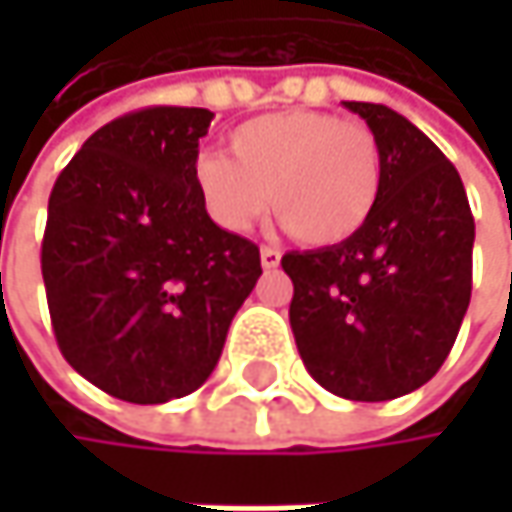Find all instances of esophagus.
I'll return each instance as SVG.
<instances>
[{
	"mask_svg": "<svg viewBox=\"0 0 512 512\" xmlns=\"http://www.w3.org/2000/svg\"><path fill=\"white\" fill-rule=\"evenodd\" d=\"M260 263H263V269H275L281 263V252L272 249V246H263L260 249Z\"/></svg>",
	"mask_w": 512,
	"mask_h": 512,
	"instance_id": "esophagus-1",
	"label": "esophagus"
}]
</instances>
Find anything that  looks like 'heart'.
I'll return each instance as SVG.
<instances>
[{
  "label": "heart",
  "mask_w": 512,
  "mask_h": 512,
  "mask_svg": "<svg viewBox=\"0 0 512 512\" xmlns=\"http://www.w3.org/2000/svg\"><path fill=\"white\" fill-rule=\"evenodd\" d=\"M231 159L204 154L195 186L210 219L243 234L269 201L305 246H341L370 222L382 189V151L361 121L329 112H272L240 124Z\"/></svg>",
  "instance_id": "1"
}]
</instances>
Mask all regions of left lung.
Here are the masks:
<instances>
[{"instance_id": "1", "label": "left lung", "mask_w": 512, "mask_h": 512, "mask_svg": "<svg viewBox=\"0 0 512 512\" xmlns=\"http://www.w3.org/2000/svg\"><path fill=\"white\" fill-rule=\"evenodd\" d=\"M373 130L382 189L353 240L287 252L290 326L308 373L332 394L379 403L430 382L471 299L474 216L454 162L382 103H344Z\"/></svg>"}]
</instances>
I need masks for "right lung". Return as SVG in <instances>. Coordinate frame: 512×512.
Here are the masks:
<instances>
[{"instance_id":"obj_1","label":"right lung","mask_w":512,"mask_h":512,"mask_svg":"<svg viewBox=\"0 0 512 512\" xmlns=\"http://www.w3.org/2000/svg\"><path fill=\"white\" fill-rule=\"evenodd\" d=\"M210 109L148 106L100 127L50 192L41 272L61 356L127 403L207 382L260 278L252 240L198 195Z\"/></svg>"}]
</instances>
